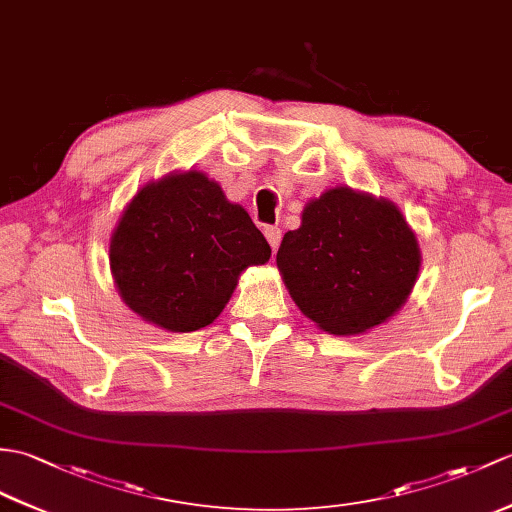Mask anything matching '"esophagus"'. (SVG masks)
I'll use <instances>...</instances> for the list:
<instances>
[{"instance_id": "esophagus-1", "label": "esophagus", "mask_w": 512, "mask_h": 512, "mask_svg": "<svg viewBox=\"0 0 512 512\" xmlns=\"http://www.w3.org/2000/svg\"><path fill=\"white\" fill-rule=\"evenodd\" d=\"M264 235H266V240L272 248L279 246V242H281V229L279 227H266Z\"/></svg>"}]
</instances>
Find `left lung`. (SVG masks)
Instances as JSON below:
<instances>
[{"mask_svg": "<svg viewBox=\"0 0 512 512\" xmlns=\"http://www.w3.org/2000/svg\"><path fill=\"white\" fill-rule=\"evenodd\" d=\"M277 268L296 307L327 334H366L395 316L421 270L417 233L395 202L336 185L283 235Z\"/></svg>", "mask_w": 512, "mask_h": 512, "instance_id": "obj_1", "label": "left lung"}]
</instances>
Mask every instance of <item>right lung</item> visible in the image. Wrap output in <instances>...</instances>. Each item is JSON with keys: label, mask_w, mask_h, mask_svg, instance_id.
<instances>
[{"label": "right lung", "mask_w": 512, "mask_h": 512, "mask_svg": "<svg viewBox=\"0 0 512 512\" xmlns=\"http://www.w3.org/2000/svg\"><path fill=\"white\" fill-rule=\"evenodd\" d=\"M268 259L270 246L248 211L198 170L148 181L109 242L117 294L146 323L174 334L211 325L242 272Z\"/></svg>", "instance_id": "right-lung-1"}]
</instances>
